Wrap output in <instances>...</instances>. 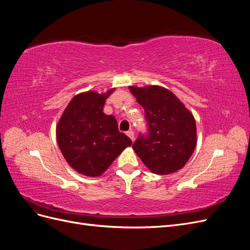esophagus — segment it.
Segmentation results:
<instances>
[{
  "instance_id": "esophagus-1",
  "label": "esophagus",
  "mask_w": 250,
  "mask_h": 250,
  "mask_svg": "<svg viewBox=\"0 0 250 250\" xmlns=\"http://www.w3.org/2000/svg\"><path fill=\"white\" fill-rule=\"evenodd\" d=\"M126 134L128 135V138H129L132 142L134 141V132L132 131V130H129V131H127L126 132Z\"/></svg>"
}]
</instances>
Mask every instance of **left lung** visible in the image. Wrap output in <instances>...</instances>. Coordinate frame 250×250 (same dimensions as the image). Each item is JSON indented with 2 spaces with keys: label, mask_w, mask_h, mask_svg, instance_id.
<instances>
[{
  "label": "left lung",
  "mask_w": 250,
  "mask_h": 250,
  "mask_svg": "<svg viewBox=\"0 0 250 250\" xmlns=\"http://www.w3.org/2000/svg\"><path fill=\"white\" fill-rule=\"evenodd\" d=\"M129 90L145 109L149 131L134 142V152L152 173L166 175L178 171L190 160L197 143L192 112L163 86H129Z\"/></svg>",
  "instance_id": "1"
}]
</instances>
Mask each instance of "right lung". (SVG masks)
Listing matches in <instances>:
<instances>
[{"mask_svg": "<svg viewBox=\"0 0 250 250\" xmlns=\"http://www.w3.org/2000/svg\"><path fill=\"white\" fill-rule=\"evenodd\" d=\"M115 90L99 94L88 90L75 96L67 104L56 126V139L66 163L75 171L88 177H98L131 140L119 131L113 116L105 115V100Z\"/></svg>", "mask_w": 250, "mask_h": 250, "instance_id": "right-lung-1", "label": "right lung"}]
</instances>
